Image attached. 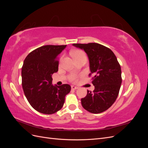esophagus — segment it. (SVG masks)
<instances>
[{
    "mask_svg": "<svg viewBox=\"0 0 148 148\" xmlns=\"http://www.w3.org/2000/svg\"><path fill=\"white\" fill-rule=\"evenodd\" d=\"M78 88L77 86H71V89H73V90H75V89H77Z\"/></svg>",
    "mask_w": 148,
    "mask_h": 148,
    "instance_id": "obj_1",
    "label": "esophagus"
}]
</instances>
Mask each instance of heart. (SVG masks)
I'll list each match as a JSON object with an SVG mask.
<instances>
[{
	"label": "heart",
	"mask_w": 148,
	"mask_h": 148,
	"mask_svg": "<svg viewBox=\"0 0 148 148\" xmlns=\"http://www.w3.org/2000/svg\"><path fill=\"white\" fill-rule=\"evenodd\" d=\"M86 56L85 53L83 51L81 50H75L72 52V56L73 57V59H76V58H78L80 56ZM78 78V75H75V74H71L69 76V80L71 82H75L76 80Z\"/></svg>",
	"instance_id": "b5f03b06"
}]
</instances>
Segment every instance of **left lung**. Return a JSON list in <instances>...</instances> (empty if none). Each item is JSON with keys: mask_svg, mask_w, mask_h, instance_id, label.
<instances>
[{"mask_svg": "<svg viewBox=\"0 0 148 148\" xmlns=\"http://www.w3.org/2000/svg\"><path fill=\"white\" fill-rule=\"evenodd\" d=\"M87 53L89 60L92 92L87 90L86 96L81 99L84 109L99 114L111 107L119 95L122 84V71L117 57L110 49L98 43L73 44Z\"/></svg>", "mask_w": 148, "mask_h": 148, "instance_id": "1", "label": "left lung"}]
</instances>
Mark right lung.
Wrapping results in <instances>:
<instances>
[{"label":"right lung","mask_w":148,"mask_h":148,"mask_svg":"<svg viewBox=\"0 0 148 148\" xmlns=\"http://www.w3.org/2000/svg\"><path fill=\"white\" fill-rule=\"evenodd\" d=\"M66 45L43 46L31 52L22 66V87L26 99L40 113L52 114L62 109L69 84L53 86L52 75L58 71V56Z\"/></svg>","instance_id":"1"}]
</instances>
